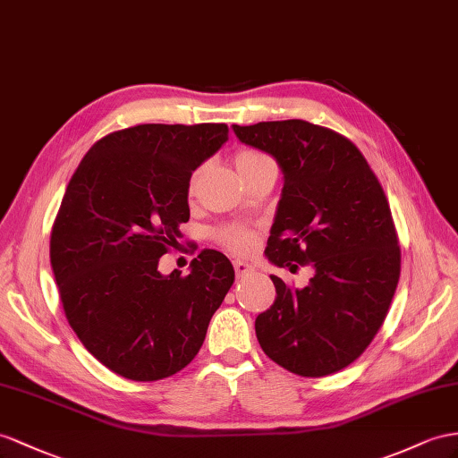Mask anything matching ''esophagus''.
<instances>
[{"instance_id": "1", "label": "esophagus", "mask_w": 458, "mask_h": 458, "mask_svg": "<svg viewBox=\"0 0 458 458\" xmlns=\"http://www.w3.org/2000/svg\"><path fill=\"white\" fill-rule=\"evenodd\" d=\"M233 271H236V275H238V276H245V275L253 273L255 268H253L250 263H245V261L236 259V261H233Z\"/></svg>"}]
</instances>
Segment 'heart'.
I'll return each mask as SVG.
<instances>
[{"mask_svg": "<svg viewBox=\"0 0 458 458\" xmlns=\"http://www.w3.org/2000/svg\"><path fill=\"white\" fill-rule=\"evenodd\" d=\"M273 162L268 158L265 152L257 150V148H242L238 150L236 155H233V164H236V168L242 174H248L255 168L263 166V164ZM197 174H193L191 178V187L195 183ZM216 240L218 243L225 245L226 250L233 251V253H250L255 245V232L248 226H240V225H226L216 230Z\"/></svg>", "mask_w": 458, "mask_h": 458, "instance_id": "obj_1", "label": "heart"}]
</instances>
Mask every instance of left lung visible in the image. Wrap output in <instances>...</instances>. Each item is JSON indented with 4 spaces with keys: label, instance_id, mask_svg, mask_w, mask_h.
Here are the masks:
<instances>
[{
    "label": "left lung",
    "instance_id": "1",
    "mask_svg": "<svg viewBox=\"0 0 458 458\" xmlns=\"http://www.w3.org/2000/svg\"><path fill=\"white\" fill-rule=\"evenodd\" d=\"M245 145L273 155L284 172L268 236V261L296 273V288L271 276L273 306L257 315L265 354L301 377H325L358 360L381 329L401 276V245L389 201L360 148L303 120L233 125Z\"/></svg>",
    "mask_w": 458,
    "mask_h": 458
}]
</instances>
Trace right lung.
<instances>
[{
	"label": "right lung",
	"mask_w": 458,
	"mask_h": 458,
	"mask_svg": "<svg viewBox=\"0 0 458 458\" xmlns=\"http://www.w3.org/2000/svg\"><path fill=\"white\" fill-rule=\"evenodd\" d=\"M226 139V123L120 129L98 139L69 180L50 236L60 300L79 341L125 379L183 369L233 283L215 250L199 253L187 276L158 271L190 220L193 170Z\"/></svg>",
	"instance_id": "right-lung-1"
}]
</instances>
